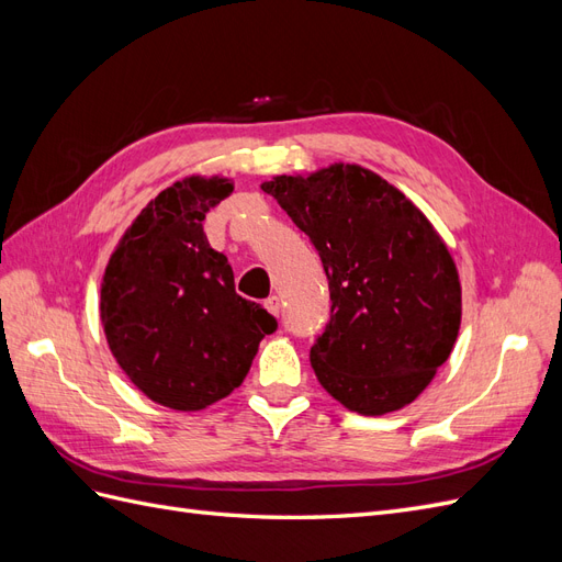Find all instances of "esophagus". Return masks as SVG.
<instances>
[{
    "label": "esophagus",
    "instance_id": "1",
    "mask_svg": "<svg viewBox=\"0 0 562 562\" xmlns=\"http://www.w3.org/2000/svg\"><path fill=\"white\" fill-rule=\"evenodd\" d=\"M265 307H267V312H269L271 316H279V314H281V300H279L277 295H271V297L265 300Z\"/></svg>",
    "mask_w": 562,
    "mask_h": 562
}]
</instances>
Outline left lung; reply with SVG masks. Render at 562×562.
I'll return each mask as SVG.
<instances>
[{
	"instance_id": "left-lung-1",
	"label": "left lung",
	"mask_w": 562,
	"mask_h": 562,
	"mask_svg": "<svg viewBox=\"0 0 562 562\" xmlns=\"http://www.w3.org/2000/svg\"><path fill=\"white\" fill-rule=\"evenodd\" d=\"M262 190L326 269L330 321L310 351L321 386L368 417L413 403L448 361L462 323L446 241L401 190L356 164L277 176Z\"/></svg>"
}]
</instances>
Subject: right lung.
Instances as JSON below:
<instances>
[{
  "instance_id": "obj_1",
  "label": "right lung",
  "mask_w": 562,
  "mask_h": 562,
  "mask_svg": "<svg viewBox=\"0 0 562 562\" xmlns=\"http://www.w3.org/2000/svg\"><path fill=\"white\" fill-rule=\"evenodd\" d=\"M234 192L190 176L151 199L119 239L100 283V321L126 378L164 407L194 413L244 382L277 318L234 291V271L203 234Z\"/></svg>"
}]
</instances>
